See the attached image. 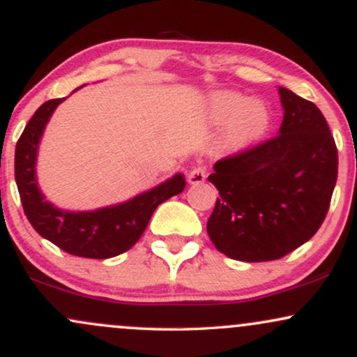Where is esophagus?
<instances>
[{
	"label": "esophagus",
	"mask_w": 357,
	"mask_h": 357,
	"mask_svg": "<svg viewBox=\"0 0 357 357\" xmlns=\"http://www.w3.org/2000/svg\"><path fill=\"white\" fill-rule=\"evenodd\" d=\"M204 179H206V167L203 166H196L192 167L190 171V174H188V181L191 184H202L204 183Z\"/></svg>",
	"instance_id": "esophagus-1"
}]
</instances>
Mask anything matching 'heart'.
<instances>
[{"label": "heart", "instance_id": "b5f03b06", "mask_svg": "<svg viewBox=\"0 0 357 357\" xmlns=\"http://www.w3.org/2000/svg\"><path fill=\"white\" fill-rule=\"evenodd\" d=\"M211 117L218 122L231 121V137L236 142L255 141L267 130L270 112L260 100H247L235 92H220L210 100Z\"/></svg>", "mask_w": 357, "mask_h": 357}]
</instances>
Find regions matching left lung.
Here are the masks:
<instances>
[{"mask_svg": "<svg viewBox=\"0 0 357 357\" xmlns=\"http://www.w3.org/2000/svg\"><path fill=\"white\" fill-rule=\"evenodd\" d=\"M277 136L215 162L220 198L206 223L216 250L233 260L268 261L321 228L337 181V147L314 102L278 87Z\"/></svg>", "mask_w": 357, "mask_h": 357, "instance_id": "left-lung-1", "label": "left lung"}]
</instances>
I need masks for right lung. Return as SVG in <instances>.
<instances>
[{"label": "right lung", "instance_id": "obj_1", "mask_svg": "<svg viewBox=\"0 0 357 357\" xmlns=\"http://www.w3.org/2000/svg\"><path fill=\"white\" fill-rule=\"evenodd\" d=\"M61 102L52 99L40 105L16 142L15 179L24 215L38 235L70 255L100 260L121 255L141 238L155 208L184 190V176L176 174L129 202L96 211L55 208L40 191L35 165L45 126Z\"/></svg>", "mask_w": 357, "mask_h": 357}]
</instances>
